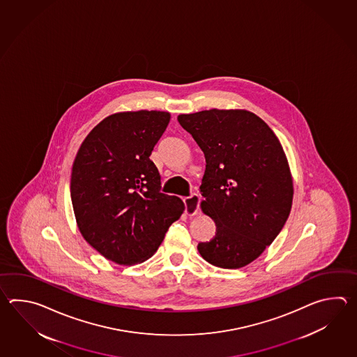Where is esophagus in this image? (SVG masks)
<instances>
[{"mask_svg": "<svg viewBox=\"0 0 357 357\" xmlns=\"http://www.w3.org/2000/svg\"><path fill=\"white\" fill-rule=\"evenodd\" d=\"M200 195L199 194H191L190 197L183 199L185 203V212L189 215H195L200 209Z\"/></svg>", "mask_w": 357, "mask_h": 357, "instance_id": "1", "label": "esophagus"}]
</instances>
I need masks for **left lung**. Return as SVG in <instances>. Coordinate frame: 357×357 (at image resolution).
I'll return each instance as SVG.
<instances>
[{
	"label": "left lung",
	"instance_id": "8db88e82",
	"mask_svg": "<svg viewBox=\"0 0 357 357\" xmlns=\"http://www.w3.org/2000/svg\"><path fill=\"white\" fill-rule=\"evenodd\" d=\"M204 152L202 209L217 226L197 250L213 266H248L273 243L289 218L294 185L278 137L245 109H209L177 117Z\"/></svg>",
	"mask_w": 357,
	"mask_h": 357
}]
</instances>
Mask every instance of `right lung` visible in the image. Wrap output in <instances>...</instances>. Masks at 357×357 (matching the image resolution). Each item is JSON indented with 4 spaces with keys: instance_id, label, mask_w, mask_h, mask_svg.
I'll return each instance as SVG.
<instances>
[{
    "instance_id": "right-lung-1",
    "label": "right lung",
    "mask_w": 357,
    "mask_h": 357,
    "mask_svg": "<svg viewBox=\"0 0 357 357\" xmlns=\"http://www.w3.org/2000/svg\"><path fill=\"white\" fill-rule=\"evenodd\" d=\"M169 117L144 109L111 114L76 154L70 192L77 227L91 248L117 264L151 258L185 211L180 197L160 192V172L149 158Z\"/></svg>"
}]
</instances>
